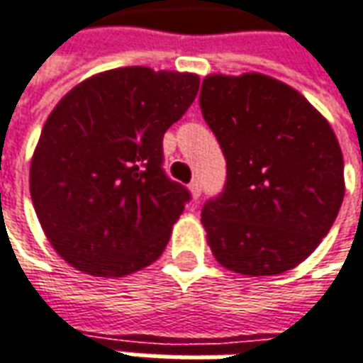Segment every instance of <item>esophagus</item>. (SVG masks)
<instances>
[{
  "label": "esophagus",
  "instance_id": "obj_1",
  "mask_svg": "<svg viewBox=\"0 0 363 363\" xmlns=\"http://www.w3.org/2000/svg\"><path fill=\"white\" fill-rule=\"evenodd\" d=\"M189 189H191L192 192V199H201V194H202V184L199 179H194V181L189 184Z\"/></svg>",
  "mask_w": 363,
  "mask_h": 363
}]
</instances>
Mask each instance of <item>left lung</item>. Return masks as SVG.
<instances>
[{"mask_svg":"<svg viewBox=\"0 0 363 363\" xmlns=\"http://www.w3.org/2000/svg\"><path fill=\"white\" fill-rule=\"evenodd\" d=\"M201 111L226 159L223 192L202 206L214 258L244 276L304 262L344 201L330 123L296 89L260 73L206 77Z\"/></svg>","mask_w":363,"mask_h":363,"instance_id":"obj_1","label":"left lung"}]
</instances>
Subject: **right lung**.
I'll return each mask as SVG.
<instances>
[{
	"label": "right lung",
	"instance_id": "add662e5",
	"mask_svg": "<svg viewBox=\"0 0 363 363\" xmlns=\"http://www.w3.org/2000/svg\"><path fill=\"white\" fill-rule=\"evenodd\" d=\"M192 73L121 67L71 89L31 159L37 218L77 270L121 278L152 264L191 192L162 169V137L199 93Z\"/></svg>",
	"mask_w": 363,
	"mask_h": 363
}]
</instances>
